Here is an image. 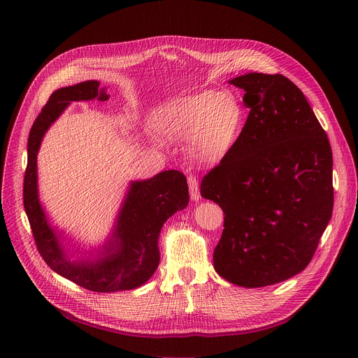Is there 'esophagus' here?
<instances>
[{"label": "esophagus", "mask_w": 358, "mask_h": 358, "mask_svg": "<svg viewBox=\"0 0 358 358\" xmlns=\"http://www.w3.org/2000/svg\"><path fill=\"white\" fill-rule=\"evenodd\" d=\"M187 181H188V188H189L191 199H192V201H198V199L201 198V195H199V184H198V180H196L194 176H188Z\"/></svg>", "instance_id": "esophagus-1"}]
</instances>
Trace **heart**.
<instances>
[{
    "instance_id": "obj_1",
    "label": "heart",
    "mask_w": 358,
    "mask_h": 358,
    "mask_svg": "<svg viewBox=\"0 0 358 358\" xmlns=\"http://www.w3.org/2000/svg\"><path fill=\"white\" fill-rule=\"evenodd\" d=\"M245 117V109L234 94L203 90L171 101L163 110L162 123L170 137L187 143L195 163L211 166L234 148Z\"/></svg>"
}]
</instances>
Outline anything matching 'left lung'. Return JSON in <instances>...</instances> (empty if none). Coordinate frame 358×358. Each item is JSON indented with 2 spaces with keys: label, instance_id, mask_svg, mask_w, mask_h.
Instances as JSON below:
<instances>
[{
  "label": "left lung",
  "instance_id": "left-lung-1",
  "mask_svg": "<svg viewBox=\"0 0 358 358\" xmlns=\"http://www.w3.org/2000/svg\"><path fill=\"white\" fill-rule=\"evenodd\" d=\"M249 115L234 148L201 181L224 211L214 268L228 282L262 287L312 261L333 213V156L303 92L283 75L246 73Z\"/></svg>",
  "mask_w": 358,
  "mask_h": 358
}]
</instances>
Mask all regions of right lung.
Returning a JSON list of instances; mask_svg holds the SVG:
<instances>
[{
	"label": "right lung",
	"mask_w": 358,
	"mask_h": 358,
	"mask_svg": "<svg viewBox=\"0 0 358 358\" xmlns=\"http://www.w3.org/2000/svg\"><path fill=\"white\" fill-rule=\"evenodd\" d=\"M97 80H86L55 90L35 119L28 137V163L24 177V208L32 235L46 265L71 282L97 293L131 290L144 285L160 262L159 235L164 222L188 203L187 178L169 170L152 178L133 181L117 215L110 241L94 259L71 261L48 224L38 196L36 156L43 134L71 101L108 100Z\"/></svg>",
	"instance_id": "1"
}]
</instances>
